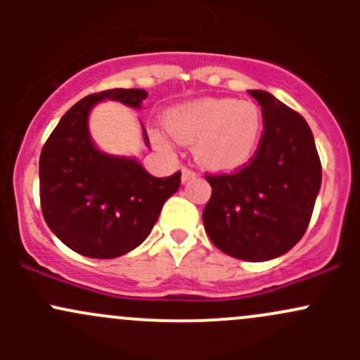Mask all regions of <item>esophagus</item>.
<instances>
[{"label": "esophagus", "mask_w": 360, "mask_h": 360, "mask_svg": "<svg viewBox=\"0 0 360 360\" xmlns=\"http://www.w3.org/2000/svg\"><path fill=\"white\" fill-rule=\"evenodd\" d=\"M193 177H197V172L191 169H188V167H184L183 169V176H181V179H183V183H188L190 179H193Z\"/></svg>", "instance_id": "1"}]
</instances>
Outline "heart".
<instances>
[{
  "label": "heart",
  "instance_id": "b5f03b06",
  "mask_svg": "<svg viewBox=\"0 0 360 360\" xmlns=\"http://www.w3.org/2000/svg\"><path fill=\"white\" fill-rule=\"evenodd\" d=\"M167 132L183 144H191L197 163L214 172H228L245 165L259 146L263 115L250 101L231 97L200 99L167 111ZM155 141L167 148L165 137Z\"/></svg>",
  "mask_w": 360,
  "mask_h": 360
}]
</instances>
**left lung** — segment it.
<instances>
[{"instance_id": "obj_1", "label": "left lung", "mask_w": 360, "mask_h": 360, "mask_svg": "<svg viewBox=\"0 0 360 360\" xmlns=\"http://www.w3.org/2000/svg\"><path fill=\"white\" fill-rule=\"evenodd\" d=\"M264 130L252 158L230 174H207L212 188L203 226L217 249L244 261L291 250L307 231L321 190L322 167L307 120L263 90Z\"/></svg>"}]
</instances>
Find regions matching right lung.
Instances as JSON below:
<instances>
[{
  "label": "right lung",
  "instance_id": "1",
  "mask_svg": "<svg viewBox=\"0 0 360 360\" xmlns=\"http://www.w3.org/2000/svg\"><path fill=\"white\" fill-rule=\"evenodd\" d=\"M148 94L111 89L90 94L60 118L39 157L43 217L63 244L96 259L136 249L150 235L167 198L181 184V172L155 177L134 158L103 153L89 134V112L99 101L141 108ZM144 132V141L150 143Z\"/></svg>",
  "mask_w": 360,
  "mask_h": 360
}]
</instances>
